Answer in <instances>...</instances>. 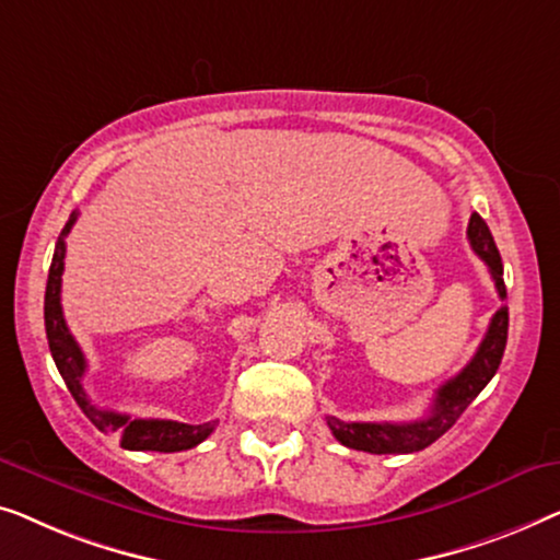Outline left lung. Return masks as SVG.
Instances as JSON below:
<instances>
[{"label":"left lung","mask_w":560,"mask_h":560,"mask_svg":"<svg viewBox=\"0 0 560 560\" xmlns=\"http://www.w3.org/2000/svg\"><path fill=\"white\" fill-rule=\"evenodd\" d=\"M467 238L471 250L490 269L498 296L505 299L508 289L505 279H502L500 250L494 246L490 228H487V223L477 212H471L469 218ZM508 306H500L490 319V327H487V335L479 342L475 358L467 362V368L459 375H454L452 381H446L436 390L434 406H431L427 419L408 423H348L335 419V416H327L329 431H332L340 444L370 454H413L427 448L429 444H434L439 436H444L454 427L456 419L467 411V406L482 393L485 385L492 381V375L498 373L502 352H505L508 345Z\"/></svg>","instance_id":"obj_1"}]
</instances>
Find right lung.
Segmentation results:
<instances>
[{
  "mask_svg": "<svg viewBox=\"0 0 560 560\" xmlns=\"http://www.w3.org/2000/svg\"><path fill=\"white\" fill-rule=\"evenodd\" d=\"M78 218V212L70 215V220L62 228L58 243H55V254L50 264V273H47V289H45V332L47 345H50L52 360L58 365L62 381H66L70 396L81 406V411L89 416L93 427L104 434H116L121 439L124 448L131 452H185V448L198 446L200 441L208 439L215 429V421L208 423H179L167 419H131L126 413L108 411V408H98L91 404L89 393L83 390V373H85V355L78 348L75 337L70 335L62 317L60 306V287H62V261H66V235L70 233Z\"/></svg>",
  "mask_w": 560,
  "mask_h": 560,
  "instance_id": "obj_1",
  "label": "right lung"
}]
</instances>
